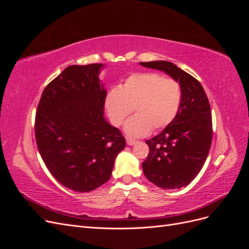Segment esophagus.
<instances>
[{
    "instance_id": "34e87169",
    "label": "esophagus",
    "mask_w": 249,
    "mask_h": 249,
    "mask_svg": "<svg viewBox=\"0 0 249 249\" xmlns=\"http://www.w3.org/2000/svg\"><path fill=\"white\" fill-rule=\"evenodd\" d=\"M136 142H137V141L135 140V139H132V138H130V137L126 138V144H127V145H134Z\"/></svg>"
}]
</instances>
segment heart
Returning <instances> with one entry per match:
<instances>
[{"mask_svg":"<svg viewBox=\"0 0 249 249\" xmlns=\"http://www.w3.org/2000/svg\"><path fill=\"white\" fill-rule=\"evenodd\" d=\"M183 100L179 82L158 72L133 73L123 84L110 89L105 107L112 124L119 126L131 113L124 131L130 136H145L161 131L177 117Z\"/></svg>","mask_w":249,"mask_h":249,"instance_id":"obj_1","label":"heart"}]
</instances>
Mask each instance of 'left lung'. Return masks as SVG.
I'll list each match as a JSON object with an SVG mask.
<instances>
[{
    "label": "left lung",
    "instance_id": "1",
    "mask_svg": "<svg viewBox=\"0 0 249 249\" xmlns=\"http://www.w3.org/2000/svg\"><path fill=\"white\" fill-rule=\"evenodd\" d=\"M165 71L178 81L183 90L179 111L157 136L146 140L149 153L142 163L148 180L163 189H179L198 175L209 155L213 126L208 96L191 74L168 61L140 62Z\"/></svg>",
    "mask_w": 249,
    "mask_h": 249
}]
</instances>
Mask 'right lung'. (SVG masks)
I'll use <instances>...</instances> for the list:
<instances>
[{
  "mask_svg": "<svg viewBox=\"0 0 249 249\" xmlns=\"http://www.w3.org/2000/svg\"><path fill=\"white\" fill-rule=\"evenodd\" d=\"M102 67H66L44 88L35 115V138L44 164L60 184L77 192L106 183L125 147L122 132L104 118L107 91L99 79Z\"/></svg>",
  "mask_w": 249,
  "mask_h": 249,
  "instance_id": "1",
  "label": "right lung"
}]
</instances>
